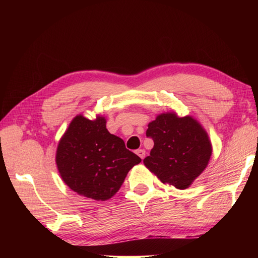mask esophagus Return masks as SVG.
Listing matches in <instances>:
<instances>
[{"label": "esophagus", "instance_id": "obj_1", "mask_svg": "<svg viewBox=\"0 0 258 258\" xmlns=\"http://www.w3.org/2000/svg\"><path fill=\"white\" fill-rule=\"evenodd\" d=\"M135 153L142 158V160H143V158L145 157V151L144 150H138Z\"/></svg>", "mask_w": 258, "mask_h": 258}]
</instances>
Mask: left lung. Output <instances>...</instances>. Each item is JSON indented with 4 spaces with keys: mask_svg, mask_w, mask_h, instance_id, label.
Masks as SVG:
<instances>
[{
    "mask_svg": "<svg viewBox=\"0 0 258 258\" xmlns=\"http://www.w3.org/2000/svg\"><path fill=\"white\" fill-rule=\"evenodd\" d=\"M146 135L154 141L144 165L162 183L186 189L204 172L212 156V143L199 120L179 117L174 111L158 114Z\"/></svg>",
    "mask_w": 258,
    "mask_h": 258,
    "instance_id": "1",
    "label": "left lung"
}]
</instances>
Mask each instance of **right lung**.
Listing matches in <instances>:
<instances>
[{"mask_svg":"<svg viewBox=\"0 0 258 258\" xmlns=\"http://www.w3.org/2000/svg\"><path fill=\"white\" fill-rule=\"evenodd\" d=\"M55 162L63 182L81 196L107 201L117 193L141 158L106 128V118L82 114L71 120L58 141Z\"/></svg>","mask_w":258,"mask_h":258,"instance_id":"right-lung-1","label":"right lung"}]
</instances>
